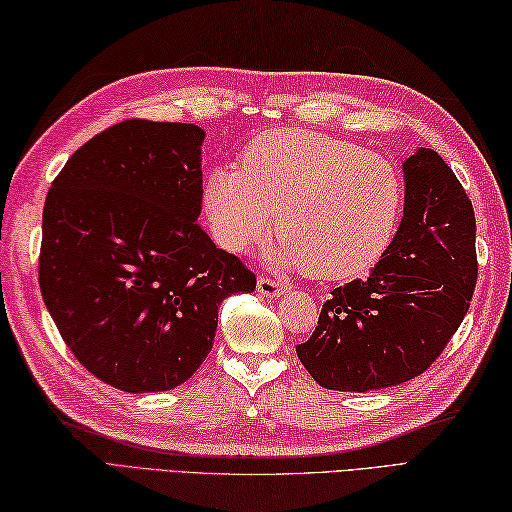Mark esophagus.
Returning <instances> with one entry per match:
<instances>
[{
    "label": "esophagus",
    "mask_w": 512,
    "mask_h": 512,
    "mask_svg": "<svg viewBox=\"0 0 512 512\" xmlns=\"http://www.w3.org/2000/svg\"><path fill=\"white\" fill-rule=\"evenodd\" d=\"M286 290H288V286L281 284V281H275L270 277H259L257 279V292H262L264 297H281Z\"/></svg>",
    "instance_id": "esophagus-1"
}]
</instances>
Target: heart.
<instances>
[{
  "label": "heart",
  "mask_w": 512,
  "mask_h": 512,
  "mask_svg": "<svg viewBox=\"0 0 512 512\" xmlns=\"http://www.w3.org/2000/svg\"><path fill=\"white\" fill-rule=\"evenodd\" d=\"M217 242L244 253L270 233L277 268L350 279L385 253L402 213V178L383 156L306 129H273L244 151V167L222 165L202 189Z\"/></svg>",
  "instance_id": "obj_1"
}]
</instances>
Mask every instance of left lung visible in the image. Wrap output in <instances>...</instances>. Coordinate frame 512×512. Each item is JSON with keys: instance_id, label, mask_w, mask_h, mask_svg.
<instances>
[{"instance_id": "obj_1", "label": "left lung", "mask_w": 512, "mask_h": 512, "mask_svg": "<svg viewBox=\"0 0 512 512\" xmlns=\"http://www.w3.org/2000/svg\"><path fill=\"white\" fill-rule=\"evenodd\" d=\"M405 211L365 279L334 288L297 356L325 389L374 391L420 376L460 328L477 281L471 200L438 151L402 162Z\"/></svg>"}]
</instances>
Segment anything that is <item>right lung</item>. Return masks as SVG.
Here are the masks:
<instances>
[{"label":"right lung","mask_w":512,"mask_h":512,"mask_svg":"<svg viewBox=\"0 0 512 512\" xmlns=\"http://www.w3.org/2000/svg\"><path fill=\"white\" fill-rule=\"evenodd\" d=\"M204 136L191 123H118L74 151L43 206L50 317L88 372L129 394L187 383L220 303L255 290L198 224Z\"/></svg>","instance_id":"add662e5"}]
</instances>
